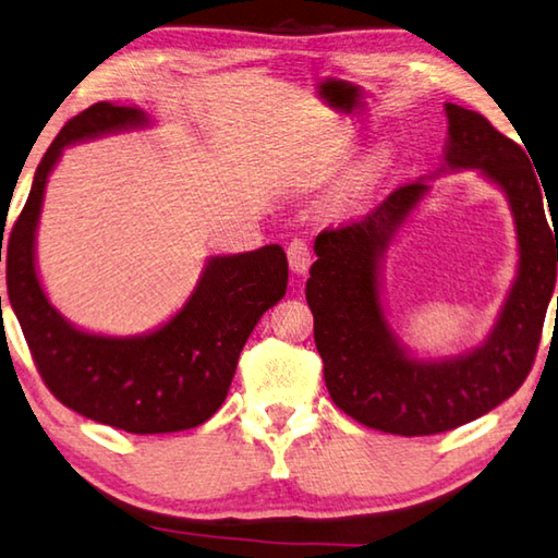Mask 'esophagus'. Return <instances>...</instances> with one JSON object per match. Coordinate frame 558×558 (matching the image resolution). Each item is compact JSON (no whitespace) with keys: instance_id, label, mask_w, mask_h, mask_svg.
<instances>
[{"instance_id":"esophagus-1","label":"esophagus","mask_w":558,"mask_h":558,"mask_svg":"<svg viewBox=\"0 0 558 558\" xmlns=\"http://www.w3.org/2000/svg\"><path fill=\"white\" fill-rule=\"evenodd\" d=\"M288 258H290V268L294 272H300V276H304V272H307L312 266L310 244L304 242V239H292V242L288 244Z\"/></svg>"}]
</instances>
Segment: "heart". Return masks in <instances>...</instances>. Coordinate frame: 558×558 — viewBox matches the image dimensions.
I'll return each mask as SVG.
<instances>
[{"instance_id":"1","label":"heart","mask_w":558,"mask_h":558,"mask_svg":"<svg viewBox=\"0 0 558 558\" xmlns=\"http://www.w3.org/2000/svg\"><path fill=\"white\" fill-rule=\"evenodd\" d=\"M381 167V157H373L367 161V167H365V171H377Z\"/></svg>"}]
</instances>
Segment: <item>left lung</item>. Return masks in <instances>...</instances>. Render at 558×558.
Here are the masks:
<instances>
[{
  "label": "left lung",
  "instance_id": "obj_1",
  "mask_svg": "<svg viewBox=\"0 0 558 558\" xmlns=\"http://www.w3.org/2000/svg\"><path fill=\"white\" fill-rule=\"evenodd\" d=\"M445 111L447 163L482 169L498 183L518 227V280L486 343L462 357L423 363L403 353L389 331L377 292V260L428 191L423 181L399 185L357 220L326 227L314 242L316 260L307 280L314 343L333 403L367 428L407 438L460 428L515 395L534 365L556 282V222L551 233L525 149L482 113L454 104Z\"/></svg>",
  "mask_w": 558,
  "mask_h": 558
}]
</instances>
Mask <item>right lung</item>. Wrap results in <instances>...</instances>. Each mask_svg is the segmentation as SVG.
<instances>
[{
  "label": "right lung",
  "mask_w": 558,
  "mask_h": 558,
  "mask_svg": "<svg viewBox=\"0 0 558 558\" xmlns=\"http://www.w3.org/2000/svg\"><path fill=\"white\" fill-rule=\"evenodd\" d=\"M142 123L145 113L137 108L108 101L68 120L38 163L28 201L11 227L7 290L33 363L54 399L111 428L157 435L195 428L222 407L246 338L286 294L288 258L278 244L210 258L185 307L149 336H96L64 322L50 307L33 264L48 173L70 142Z\"/></svg>",
  "instance_id": "obj_1"
}]
</instances>
